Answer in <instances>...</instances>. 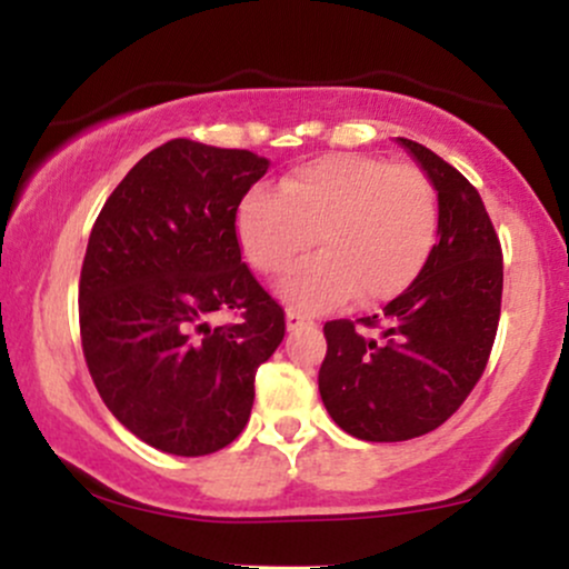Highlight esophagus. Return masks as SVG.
Returning <instances> with one entry per match:
<instances>
[{"label": "esophagus", "instance_id": "1", "mask_svg": "<svg viewBox=\"0 0 569 569\" xmlns=\"http://www.w3.org/2000/svg\"><path fill=\"white\" fill-rule=\"evenodd\" d=\"M286 326H289V331L305 329V326H312V318L305 316V312H299V310H289L286 312Z\"/></svg>", "mask_w": 569, "mask_h": 569}]
</instances>
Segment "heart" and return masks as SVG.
I'll list each match as a JSON object with an SVG mask.
<instances>
[{"instance_id":"obj_1","label":"heart","mask_w":569,"mask_h":569,"mask_svg":"<svg viewBox=\"0 0 569 569\" xmlns=\"http://www.w3.org/2000/svg\"><path fill=\"white\" fill-rule=\"evenodd\" d=\"M253 270L283 276L316 246L321 257L280 286L302 310H326L358 291L367 305L409 289L433 251L439 206L428 176L358 152L291 168L278 192L253 187L234 217Z\"/></svg>"}]
</instances>
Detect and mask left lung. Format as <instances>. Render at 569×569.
<instances>
[{"instance_id":"obj_1","label":"left lung","mask_w":569,"mask_h":569,"mask_svg":"<svg viewBox=\"0 0 569 569\" xmlns=\"http://www.w3.org/2000/svg\"><path fill=\"white\" fill-rule=\"evenodd\" d=\"M398 143L439 192V243L382 316L326 321L318 371L331 420L363 441L443 426L485 375L500 321L502 248L481 194L428 147Z\"/></svg>"}]
</instances>
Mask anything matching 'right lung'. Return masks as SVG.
<instances>
[{
    "label": "right lung",
    "instance_id": "add662e5",
    "mask_svg": "<svg viewBox=\"0 0 569 569\" xmlns=\"http://www.w3.org/2000/svg\"><path fill=\"white\" fill-rule=\"evenodd\" d=\"M248 149L173 139L130 168L103 202L80 272L84 363L107 409L179 457L243 433L257 369L286 312L240 259V200L267 173ZM239 321L211 327L213 311Z\"/></svg>",
    "mask_w": 569,
    "mask_h": 569
}]
</instances>
